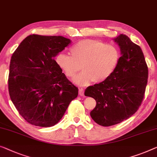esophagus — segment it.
Segmentation results:
<instances>
[{
  "instance_id": "esophagus-1",
  "label": "esophagus",
  "mask_w": 157,
  "mask_h": 157,
  "mask_svg": "<svg viewBox=\"0 0 157 157\" xmlns=\"http://www.w3.org/2000/svg\"><path fill=\"white\" fill-rule=\"evenodd\" d=\"M79 95L81 96V97H82V96H84V90L83 89H79Z\"/></svg>"
}]
</instances>
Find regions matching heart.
<instances>
[{
  "instance_id": "obj_1",
  "label": "heart",
  "mask_w": 157,
  "mask_h": 157,
  "mask_svg": "<svg viewBox=\"0 0 157 157\" xmlns=\"http://www.w3.org/2000/svg\"><path fill=\"white\" fill-rule=\"evenodd\" d=\"M70 52L71 56L59 53L56 62L70 79H73L80 69L82 70L75 79L80 86L107 80L115 72L121 58L120 51L116 46L93 39L79 41L72 46Z\"/></svg>"
}]
</instances>
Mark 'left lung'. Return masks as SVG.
<instances>
[{
    "label": "left lung",
    "instance_id": "1",
    "mask_svg": "<svg viewBox=\"0 0 157 157\" xmlns=\"http://www.w3.org/2000/svg\"><path fill=\"white\" fill-rule=\"evenodd\" d=\"M113 39L121 50L118 67L107 80L88 86L85 92L97 102L91 117L105 127L120 123L135 113L143 100L148 78L141 48L125 34Z\"/></svg>",
    "mask_w": 157,
    "mask_h": 157
}]
</instances>
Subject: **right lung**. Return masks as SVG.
Returning a JSON list of instances; mask_svg holds the SVG:
<instances>
[{
    "label": "right lung",
    "mask_w": 157,
    "mask_h": 157,
    "mask_svg": "<svg viewBox=\"0 0 157 157\" xmlns=\"http://www.w3.org/2000/svg\"><path fill=\"white\" fill-rule=\"evenodd\" d=\"M71 42L61 36L29 35L12 56L9 94L19 113L32 125H56L78 97V87L54 60Z\"/></svg>",
    "instance_id": "obj_1"
}]
</instances>
